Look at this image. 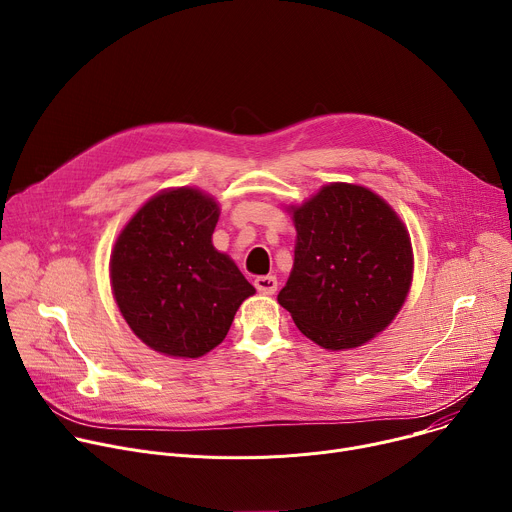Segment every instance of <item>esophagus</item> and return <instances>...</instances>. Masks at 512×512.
<instances>
[{"mask_svg":"<svg viewBox=\"0 0 512 512\" xmlns=\"http://www.w3.org/2000/svg\"><path fill=\"white\" fill-rule=\"evenodd\" d=\"M255 287L263 296H273L277 291V277L275 275H259L255 279Z\"/></svg>","mask_w":512,"mask_h":512,"instance_id":"obj_1","label":"esophagus"}]
</instances>
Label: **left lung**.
<instances>
[{"label":"left lung","mask_w":512,"mask_h":512,"mask_svg":"<svg viewBox=\"0 0 512 512\" xmlns=\"http://www.w3.org/2000/svg\"><path fill=\"white\" fill-rule=\"evenodd\" d=\"M294 212V269L277 302L328 350L354 348L385 330L413 277L409 235L395 210L354 184L324 186Z\"/></svg>","instance_id":"1"}]
</instances>
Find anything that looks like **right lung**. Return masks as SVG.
<instances>
[{"label": "right lung", "instance_id": "right-lung-1", "mask_svg": "<svg viewBox=\"0 0 512 512\" xmlns=\"http://www.w3.org/2000/svg\"><path fill=\"white\" fill-rule=\"evenodd\" d=\"M218 204L194 188L145 202L111 255L117 306L150 348L198 358L221 344L255 294L233 259L212 247Z\"/></svg>", "mask_w": 512, "mask_h": 512}]
</instances>
